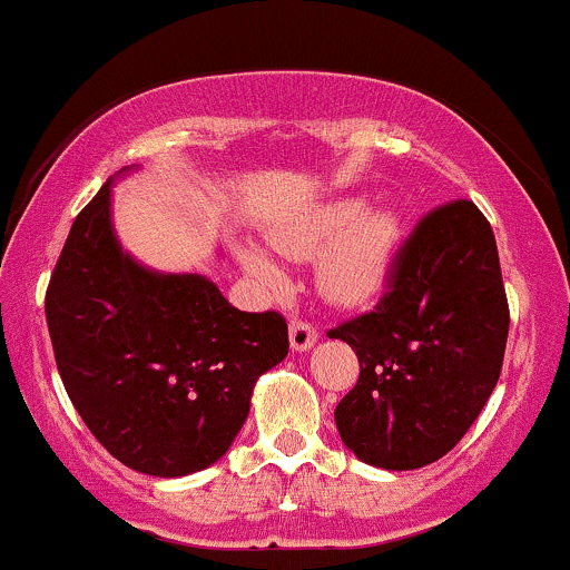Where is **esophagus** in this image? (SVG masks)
Listing matches in <instances>:
<instances>
[{"mask_svg":"<svg viewBox=\"0 0 570 570\" xmlns=\"http://www.w3.org/2000/svg\"><path fill=\"white\" fill-rule=\"evenodd\" d=\"M315 344H317L315 325L302 323V320L291 323V347L296 350V353H306V350H312Z\"/></svg>","mask_w":570,"mask_h":570,"instance_id":"obj_1","label":"esophagus"}]
</instances>
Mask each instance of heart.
Returning <instances> with one entry per match:
<instances>
[{
	"label": "heart",
	"instance_id": "obj_1",
	"mask_svg": "<svg viewBox=\"0 0 570 570\" xmlns=\"http://www.w3.org/2000/svg\"><path fill=\"white\" fill-rule=\"evenodd\" d=\"M406 223L393 207H366L363 196H336L302 209L272 228V247L293 261L317 255V287L331 304L363 306L385 293L404 247ZM236 261L261 291L279 296L287 274L250 242L236 245Z\"/></svg>",
	"mask_w": 570,
	"mask_h": 570
}]
</instances>
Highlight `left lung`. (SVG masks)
Instances as JSON below:
<instances>
[{"label": "left lung", "instance_id": "obj_1", "mask_svg": "<svg viewBox=\"0 0 570 570\" xmlns=\"http://www.w3.org/2000/svg\"><path fill=\"white\" fill-rule=\"evenodd\" d=\"M361 380L334 417L344 446L385 471L423 469L465 436L498 385L509 304L490 223L471 202L423 217L376 312L328 331Z\"/></svg>", "mask_w": 570, "mask_h": 570}]
</instances>
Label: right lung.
Here are the masks:
<instances>
[{
	"mask_svg": "<svg viewBox=\"0 0 570 570\" xmlns=\"http://www.w3.org/2000/svg\"><path fill=\"white\" fill-rule=\"evenodd\" d=\"M75 217L45 296L56 366L82 423L120 463L177 479L209 469L250 414L255 382L285 361L277 312H239L194 272L124 250L112 185Z\"/></svg>",
	"mask_w": 570,
	"mask_h": 570,
	"instance_id": "add662e5",
	"label": "right lung"
}]
</instances>
